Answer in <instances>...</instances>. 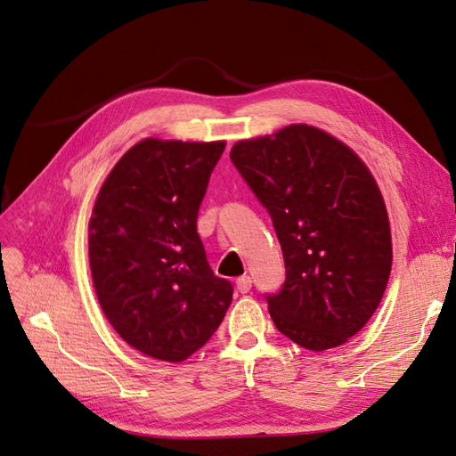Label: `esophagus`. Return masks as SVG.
<instances>
[{"label":"esophagus","mask_w":456,"mask_h":456,"mask_svg":"<svg viewBox=\"0 0 456 456\" xmlns=\"http://www.w3.org/2000/svg\"><path fill=\"white\" fill-rule=\"evenodd\" d=\"M237 289L240 293H248L249 289H252V278H249V276H240L239 281H237Z\"/></svg>","instance_id":"1"}]
</instances>
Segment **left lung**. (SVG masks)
Instances as JSON below:
<instances>
[{
  "instance_id": "8db88e82",
  "label": "left lung",
  "mask_w": 456,
  "mask_h": 456,
  "mask_svg": "<svg viewBox=\"0 0 456 456\" xmlns=\"http://www.w3.org/2000/svg\"><path fill=\"white\" fill-rule=\"evenodd\" d=\"M229 155L282 248L286 282L267 296L276 330L314 352L345 345L377 311L392 269L388 212L371 170L305 123L240 140Z\"/></svg>"
}]
</instances>
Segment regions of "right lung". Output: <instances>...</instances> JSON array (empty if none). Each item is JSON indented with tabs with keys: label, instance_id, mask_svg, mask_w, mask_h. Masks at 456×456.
Returning a JSON list of instances; mask_svg holds the SVG:
<instances>
[{
	"label": "right lung",
	"instance_id": "right-lung-1",
	"mask_svg": "<svg viewBox=\"0 0 456 456\" xmlns=\"http://www.w3.org/2000/svg\"><path fill=\"white\" fill-rule=\"evenodd\" d=\"M225 140L145 138L117 160L89 222L98 303L132 348L183 362L207 345L232 301L212 273L197 216Z\"/></svg>",
	"mask_w": 456,
	"mask_h": 456
}]
</instances>
